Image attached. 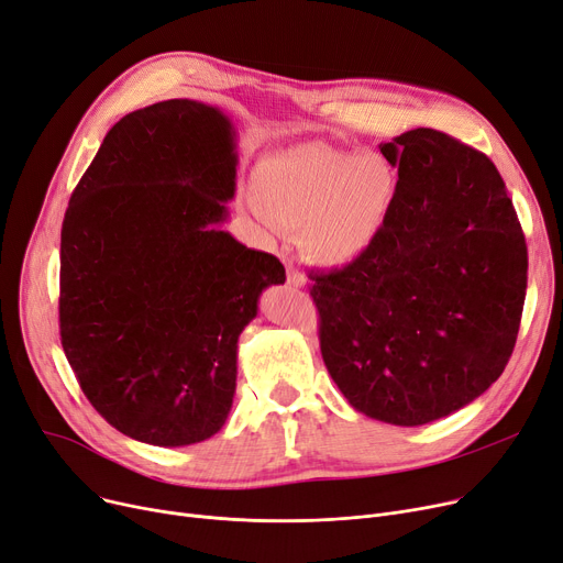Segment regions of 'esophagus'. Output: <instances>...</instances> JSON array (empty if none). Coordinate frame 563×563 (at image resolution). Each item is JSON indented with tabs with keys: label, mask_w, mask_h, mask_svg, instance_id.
I'll return each instance as SVG.
<instances>
[{
	"label": "esophagus",
	"mask_w": 563,
	"mask_h": 563,
	"mask_svg": "<svg viewBox=\"0 0 563 563\" xmlns=\"http://www.w3.org/2000/svg\"><path fill=\"white\" fill-rule=\"evenodd\" d=\"M286 275H288V284H290V286L300 288V286H305V284H307L305 275L300 273V267H298L296 263H292V261H288V263H286Z\"/></svg>",
	"instance_id": "esophagus-1"
}]
</instances>
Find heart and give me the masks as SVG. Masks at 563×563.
Returning a JSON list of instances; mask_svg holds the SVG:
<instances>
[{
	"instance_id": "b5f03b06",
	"label": "heart",
	"mask_w": 563,
	"mask_h": 563,
	"mask_svg": "<svg viewBox=\"0 0 563 563\" xmlns=\"http://www.w3.org/2000/svg\"><path fill=\"white\" fill-rule=\"evenodd\" d=\"M398 180L378 155L300 146L267 157L254 174V197L267 218L307 227V247L325 265L357 261L385 231Z\"/></svg>"
}]
</instances>
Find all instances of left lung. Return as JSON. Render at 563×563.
<instances>
[{
  "label": "left lung",
  "mask_w": 563,
  "mask_h": 563,
  "mask_svg": "<svg viewBox=\"0 0 563 563\" xmlns=\"http://www.w3.org/2000/svg\"><path fill=\"white\" fill-rule=\"evenodd\" d=\"M398 192L357 261L311 273L320 353L357 412L421 426L472 404L514 353L527 245L506 185L481 153L417 128L380 144Z\"/></svg>",
  "instance_id": "8db88e82"
}]
</instances>
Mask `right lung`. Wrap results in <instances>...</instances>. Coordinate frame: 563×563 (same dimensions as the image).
<instances>
[{
  "instance_id": "obj_1",
  "label": "right lung",
  "mask_w": 563,
  "mask_h": 563,
  "mask_svg": "<svg viewBox=\"0 0 563 563\" xmlns=\"http://www.w3.org/2000/svg\"><path fill=\"white\" fill-rule=\"evenodd\" d=\"M218 107L174 98L125 114L62 227L59 332L98 415L155 446L203 442L235 394L238 336L277 256L222 231L235 142Z\"/></svg>"
}]
</instances>
